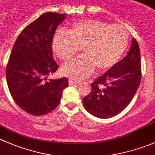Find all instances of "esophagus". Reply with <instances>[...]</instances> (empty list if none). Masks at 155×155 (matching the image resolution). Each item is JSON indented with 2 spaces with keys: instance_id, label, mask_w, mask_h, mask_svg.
Listing matches in <instances>:
<instances>
[{
  "instance_id": "esophagus-1",
  "label": "esophagus",
  "mask_w": 155,
  "mask_h": 155,
  "mask_svg": "<svg viewBox=\"0 0 155 155\" xmlns=\"http://www.w3.org/2000/svg\"><path fill=\"white\" fill-rule=\"evenodd\" d=\"M79 83V81H72V80H69L68 81V84H69V85H75V84H77Z\"/></svg>"
}]
</instances>
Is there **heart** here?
I'll return each instance as SVG.
<instances>
[{"label":"heart","instance_id":"b5f03b06","mask_svg":"<svg viewBox=\"0 0 155 155\" xmlns=\"http://www.w3.org/2000/svg\"><path fill=\"white\" fill-rule=\"evenodd\" d=\"M128 34L119 25L94 19L72 24L68 33L59 30L54 34L53 48L57 57L68 60L81 50L84 55L62 66L65 75L84 80L95 71L106 72L114 68L125 54Z\"/></svg>","mask_w":155,"mask_h":155}]
</instances>
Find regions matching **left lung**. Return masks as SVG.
<instances>
[{"label": "left lung", "instance_id": "obj_1", "mask_svg": "<svg viewBox=\"0 0 155 155\" xmlns=\"http://www.w3.org/2000/svg\"><path fill=\"white\" fill-rule=\"evenodd\" d=\"M140 81V51L133 38L127 55L114 68L91 84L92 91L83 98L84 107L90 114L100 119L116 116L133 99Z\"/></svg>", "mask_w": 155, "mask_h": 155}]
</instances>
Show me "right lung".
Wrapping results in <instances>:
<instances>
[{
	"label": "right lung",
	"instance_id": "obj_1",
	"mask_svg": "<svg viewBox=\"0 0 155 155\" xmlns=\"http://www.w3.org/2000/svg\"><path fill=\"white\" fill-rule=\"evenodd\" d=\"M66 14L46 12L19 34L6 68L8 88L21 109L33 116L50 113L60 104L68 86L66 78L49 79L58 65L52 53V40Z\"/></svg>",
	"mask_w": 155,
	"mask_h": 155
}]
</instances>
